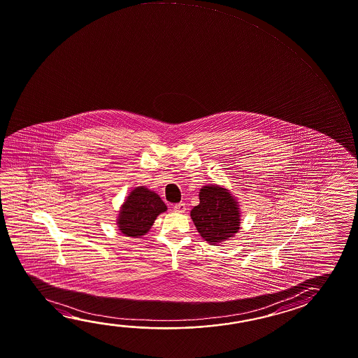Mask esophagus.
<instances>
[{"mask_svg":"<svg viewBox=\"0 0 358 358\" xmlns=\"http://www.w3.org/2000/svg\"><path fill=\"white\" fill-rule=\"evenodd\" d=\"M173 210L176 212H180V213H183V212L187 210V208H186V203H183V202L176 203V205L173 206Z\"/></svg>","mask_w":358,"mask_h":358,"instance_id":"34e87169","label":"esophagus"}]
</instances>
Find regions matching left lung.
<instances>
[{
  "label": "left lung",
  "instance_id": "1",
  "mask_svg": "<svg viewBox=\"0 0 358 358\" xmlns=\"http://www.w3.org/2000/svg\"><path fill=\"white\" fill-rule=\"evenodd\" d=\"M191 218L199 235L211 245L227 240L240 229L237 202L218 186L201 188L199 203L191 211Z\"/></svg>",
  "mask_w": 358,
  "mask_h": 358
}]
</instances>
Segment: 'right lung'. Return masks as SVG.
<instances>
[{"mask_svg": "<svg viewBox=\"0 0 358 358\" xmlns=\"http://www.w3.org/2000/svg\"><path fill=\"white\" fill-rule=\"evenodd\" d=\"M167 207L159 194L145 187H137L129 194L118 216V227L123 235L138 238L151 229L156 217Z\"/></svg>", "mask_w": 358, "mask_h": 358, "instance_id": "right-lung-1", "label": "right lung"}]
</instances>
